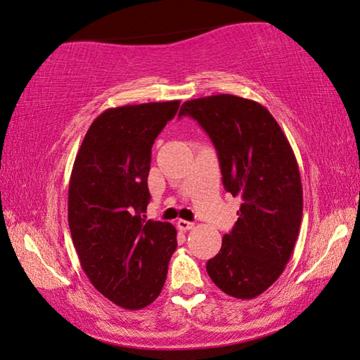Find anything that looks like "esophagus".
<instances>
[{
    "label": "esophagus",
    "mask_w": 360,
    "mask_h": 360,
    "mask_svg": "<svg viewBox=\"0 0 360 360\" xmlns=\"http://www.w3.org/2000/svg\"><path fill=\"white\" fill-rule=\"evenodd\" d=\"M178 228L181 229V231H190V229H193V226L195 224L192 223V221H187V220H178Z\"/></svg>",
    "instance_id": "34e87169"
}]
</instances>
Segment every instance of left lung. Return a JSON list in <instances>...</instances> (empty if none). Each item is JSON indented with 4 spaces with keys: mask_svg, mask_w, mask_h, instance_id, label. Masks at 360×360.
Returning a JSON list of instances; mask_svg holds the SVG:
<instances>
[{
    "mask_svg": "<svg viewBox=\"0 0 360 360\" xmlns=\"http://www.w3.org/2000/svg\"><path fill=\"white\" fill-rule=\"evenodd\" d=\"M182 115L207 132L224 188L242 198L234 228L206 270L226 295L256 298L283 274L300 236L302 186L292 146L270 112L246 98H196L181 105Z\"/></svg>",
    "mask_w": 360,
    "mask_h": 360,
    "instance_id": "obj_1",
    "label": "left lung"
}]
</instances>
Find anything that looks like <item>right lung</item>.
<instances>
[{"mask_svg":"<svg viewBox=\"0 0 360 360\" xmlns=\"http://www.w3.org/2000/svg\"><path fill=\"white\" fill-rule=\"evenodd\" d=\"M179 101L120 105L95 118L68 186V226L84 273L105 298L137 311L165 284L178 246L173 224L145 221L154 140Z\"/></svg>","mask_w":360,"mask_h":360,"instance_id":"right-lung-1","label":"right lung"}]
</instances>
